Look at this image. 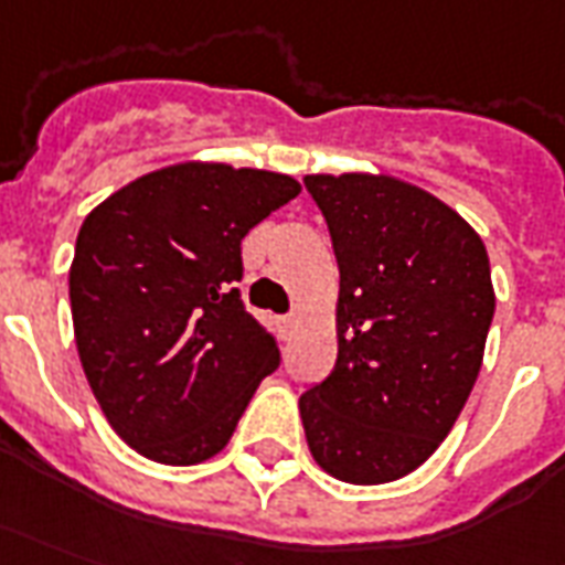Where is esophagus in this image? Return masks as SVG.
<instances>
[{
    "mask_svg": "<svg viewBox=\"0 0 565 565\" xmlns=\"http://www.w3.org/2000/svg\"><path fill=\"white\" fill-rule=\"evenodd\" d=\"M296 326V315H287V317H278V329H281V335H290Z\"/></svg>",
    "mask_w": 565,
    "mask_h": 565,
    "instance_id": "1",
    "label": "esophagus"
}]
</instances>
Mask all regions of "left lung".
I'll list each match as a JSON object with an SVG mask.
<instances>
[{"instance_id":"8db88e82","label":"left lung","mask_w":565,"mask_h":565,"mask_svg":"<svg viewBox=\"0 0 565 565\" xmlns=\"http://www.w3.org/2000/svg\"><path fill=\"white\" fill-rule=\"evenodd\" d=\"M335 248L338 359L299 398L326 473L383 484L413 473L473 392L494 317L484 242L425 188L386 173L305 177Z\"/></svg>"}]
</instances>
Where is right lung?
Returning <instances> with one entry per match:
<instances>
[{"mask_svg":"<svg viewBox=\"0 0 565 565\" xmlns=\"http://www.w3.org/2000/svg\"><path fill=\"white\" fill-rule=\"evenodd\" d=\"M302 191L294 177L182 161L92 209L68 271L92 395L134 452L170 467L224 449L281 356L245 311L242 239Z\"/></svg>","mask_w":565,"mask_h":565,"instance_id":"add662e5","label":"right lung"}]
</instances>
